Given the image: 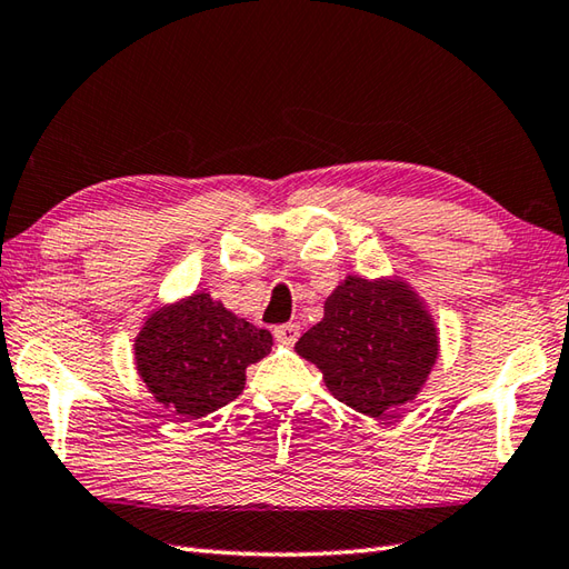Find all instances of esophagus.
<instances>
[{"instance_id": "obj_1", "label": "esophagus", "mask_w": 569, "mask_h": 569, "mask_svg": "<svg viewBox=\"0 0 569 569\" xmlns=\"http://www.w3.org/2000/svg\"><path fill=\"white\" fill-rule=\"evenodd\" d=\"M273 336H276L278 342L293 345L298 340V336H300V326H298V322H283V326H276Z\"/></svg>"}]
</instances>
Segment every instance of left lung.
<instances>
[{
    "instance_id": "obj_1",
    "label": "left lung",
    "mask_w": 569,
    "mask_h": 569,
    "mask_svg": "<svg viewBox=\"0 0 569 569\" xmlns=\"http://www.w3.org/2000/svg\"><path fill=\"white\" fill-rule=\"evenodd\" d=\"M342 405L367 417L405 407L437 362V328L402 281L348 276L326 316L296 342Z\"/></svg>"
}]
</instances>
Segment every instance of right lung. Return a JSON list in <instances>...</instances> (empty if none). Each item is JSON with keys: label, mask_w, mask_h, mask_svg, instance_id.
<instances>
[{"label": "right lung", "mask_w": 569, "mask_h": 569, "mask_svg": "<svg viewBox=\"0 0 569 569\" xmlns=\"http://www.w3.org/2000/svg\"><path fill=\"white\" fill-rule=\"evenodd\" d=\"M271 332L194 293L152 313L136 340V365L160 405L199 419L233 402L247 367L271 352Z\"/></svg>", "instance_id": "obj_1"}]
</instances>
